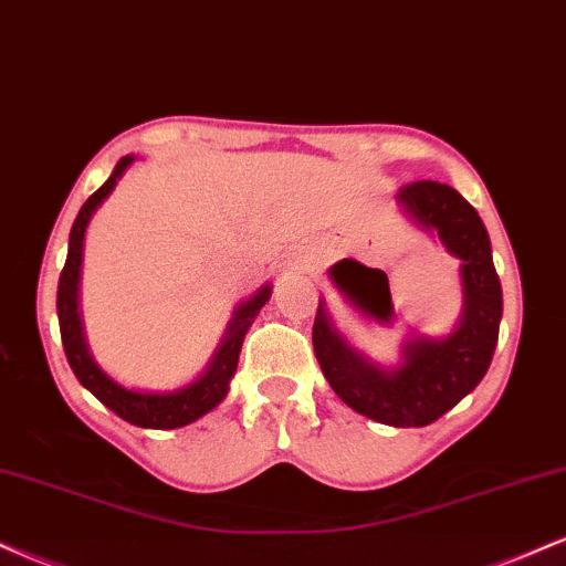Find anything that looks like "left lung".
<instances>
[{"mask_svg":"<svg viewBox=\"0 0 566 566\" xmlns=\"http://www.w3.org/2000/svg\"><path fill=\"white\" fill-rule=\"evenodd\" d=\"M396 201L418 229L460 261L463 314L458 327L441 337L407 335L399 365L382 367L350 346L319 301L314 350L324 378L350 409L394 428H420L450 412L482 382L497 346L503 290L490 233L452 186L418 180L401 188Z\"/></svg>","mask_w":566,"mask_h":566,"instance_id":"8db88e82","label":"left lung"}]
</instances>
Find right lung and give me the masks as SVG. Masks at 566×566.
Returning <instances> with one entry per match:
<instances>
[{"label": "right lung", "instance_id": "1", "mask_svg": "<svg viewBox=\"0 0 566 566\" xmlns=\"http://www.w3.org/2000/svg\"><path fill=\"white\" fill-rule=\"evenodd\" d=\"M138 159L135 154H127L116 161L112 178L106 180L97 191L82 205L80 216H76L74 226H71L69 237V258L63 265L61 282H57V322H61V337H63V350H66V359L71 369H74L76 380L87 388L95 399H101L112 412L119 415L127 423L140 426V428H180L199 420L201 415H207L210 409H216L220 401L229 394L231 378L237 373L239 365V350H242L247 329L252 327L255 316L261 314V308L269 303L271 297V284H263L261 290L252 297H247L233 308V316L226 327L223 340L212 354L210 365L197 380L186 382V386L175 388V391H135V388L122 386L112 375L103 373L101 365L90 354L87 340H84V327H82V311H80V279H82V250H84V233H87L90 220H93L95 210L103 205L112 191L119 184L122 175L127 172V167Z\"/></svg>", "mask_w": 566, "mask_h": 566}]
</instances>
